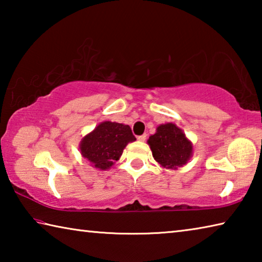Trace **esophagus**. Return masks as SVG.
Wrapping results in <instances>:
<instances>
[{
  "label": "esophagus",
  "mask_w": 262,
  "mask_h": 262,
  "mask_svg": "<svg viewBox=\"0 0 262 262\" xmlns=\"http://www.w3.org/2000/svg\"><path fill=\"white\" fill-rule=\"evenodd\" d=\"M145 139H147V134H143V135L137 136V140H139V141H145Z\"/></svg>",
  "instance_id": "1"
}]
</instances>
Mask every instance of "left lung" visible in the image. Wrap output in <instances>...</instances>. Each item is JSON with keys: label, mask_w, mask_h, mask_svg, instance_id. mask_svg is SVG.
Masks as SVG:
<instances>
[{"label": "left lung", "mask_w": 262, "mask_h": 262, "mask_svg": "<svg viewBox=\"0 0 262 262\" xmlns=\"http://www.w3.org/2000/svg\"><path fill=\"white\" fill-rule=\"evenodd\" d=\"M148 143L156 162L166 168L183 166L192 156L193 147L183 130L173 123H165L157 127Z\"/></svg>", "instance_id": "obj_1"}]
</instances>
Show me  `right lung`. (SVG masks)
Here are the masks:
<instances>
[{
  "label": "right lung",
  "mask_w": 262,
  "mask_h": 262,
  "mask_svg": "<svg viewBox=\"0 0 262 262\" xmlns=\"http://www.w3.org/2000/svg\"><path fill=\"white\" fill-rule=\"evenodd\" d=\"M135 140L128 125L105 121L84 137L79 149L83 157L95 167L106 170L120 158L126 145Z\"/></svg>",
  "instance_id": "add662e5"
}]
</instances>
